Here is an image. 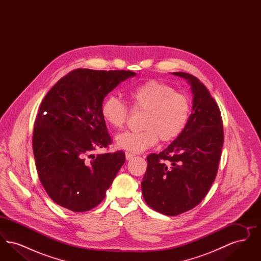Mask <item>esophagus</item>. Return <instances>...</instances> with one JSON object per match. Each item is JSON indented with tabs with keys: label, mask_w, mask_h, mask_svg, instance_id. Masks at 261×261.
<instances>
[{
	"label": "esophagus",
	"mask_w": 261,
	"mask_h": 261,
	"mask_svg": "<svg viewBox=\"0 0 261 261\" xmlns=\"http://www.w3.org/2000/svg\"><path fill=\"white\" fill-rule=\"evenodd\" d=\"M125 158H126L127 161H130L131 159L134 158V154H132V153H130V152H125Z\"/></svg>",
	"instance_id": "1"
}]
</instances>
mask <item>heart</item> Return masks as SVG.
Returning <instances> with one entry per match:
<instances>
[{
    "label": "heart",
    "mask_w": 261,
    "mask_h": 261,
    "mask_svg": "<svg viewBox=\"0 0 261 261\" xmlns=\"http://www.w3.org/2000/svg\"><path fill=\"white\" fill-rule=\"evenodd\" d=\"M128 96L133 109L146 112L142 121V131L124 132L115 138V146L132 153L143 152L153 147L159 138L171 142L186 128L191 105L185 95L176 93L171 86L148 80L131 88ZM103 121L114 129H121L128 117V108L114 96H108L100 106Z\"/></svg>",
    "instance_id": "heart-1"
}]
</instances>
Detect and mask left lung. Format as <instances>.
I'll return each mask as SVG.
<instances>
[{
	"label": "left lung",
	"instance_id": "1",
	"mask_svg": "<svg viewBox=\"0 0 261 261\" xmlns=\"http://www.w3.org/2000/svg\"><path fill=\"white\" fill-rule=\"evenodd\" d=\"M193 95L192 113L183 133L160 153L148 155L142 193L149 207L175 216L198 205L217 174L223 147L221 113L208 90L185 72Z\"/></svg>",
	"mask_w": 261,
	"mask_h": 261
}]
</instances>
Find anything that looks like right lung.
<instances>
[{
    "instance_id": "right-lung-1",
    "label": "right lung",
    "mask_w": 261,
    "mask_h": 261,
    "mask_svg": "<svg viewBox=\"0 0 261 261\" xmlns=\"http://www.w3.org/2000/svg\"><path fill=\"white\" fill-rule=\"evenodd\" d=\"M136 73L78 68L63 76L43 99L34 124L39 179L56 203L88 211L105 199L125 162L122 150L94 154L112 139L100 114L106 96Z\"/></svg>"
}]
</instances>
